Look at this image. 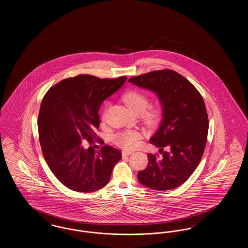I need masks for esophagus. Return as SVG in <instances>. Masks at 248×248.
Listing matches in <instances>:
<instances>
[{
	"label": "esophagus",
	"instance_id": "esophagus-1",
	"mask_svg": "<svg viewBox=\"0 0 248 248\" xmlns=\"http://www.w3.org/2000/svg\"><path fill=\"white\" fill-rule=\"evenodd\" d=\"M134 154V153H133L132 151H123V152H122L123 156H128V155H131V154Z\"/></svg>",
	"mask_w": 248,
	"mask_h": 248
}]
</instances>
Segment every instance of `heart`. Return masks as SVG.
Returning <instances> with one entry per match:
<instances>
[{
  "label": "heart",
  "instance_id": "obj_1",
  "mask_svg": "<svg viewBox=\"0 0 248 248\" xmlns=\"http://www.w3.org/2000/svg\"><path fill=\"white\" fill-rule=\"evenodd\" d=\"M122 98L130 109L136 114H140L142 121L149 125L158 124L162 118V108L159 105H149L150 97L142 91L131 90L123 94ZM111 139L119 147L124 150H133L139 145L142 134L137 129L121 130L113 134Z\"/></svg>",
  "mask_w": 248,
  "mask_h": 248
}]
</instances>
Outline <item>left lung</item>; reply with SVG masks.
Listing matches in <instances>:
<instances>
[{"label":"left lung","instance_id":"8db88e82","mask_svg":"<svg viewBox=\"0 0 248 248\" xmlns=\"http://www.w3.org/2000/svg\"><path fill=\"white\" fill-rule=\"evenodd\" d=\"M128 82L158 95L163 121L150 141L160 151L170 149L162 157L148 154V166L138 178L156 190L179 187L199 165L206 145L209 123L203 99L185 77L167 69L131 77Z\"/></svg>","mask_w":248,"mask_h":248}]
</instances>
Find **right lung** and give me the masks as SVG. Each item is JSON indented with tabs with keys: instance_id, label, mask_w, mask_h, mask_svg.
I'll use <instances>...</instances> for the list:
<instances>
[{
	"instance_id": "obj_1",
	"label": "right lung",
	"mask_w": 248,
	"mask_h": 248,
	"mask_svg": "<svg viewBox=\"0 0 248 248\" xmlns=\"http://www.w3.org/2000/svg\"><path fill=\"white\" fill-rule=\"evenodd\" d=\"M126 79L81 74L60 81L45 94L38 116L39 140L50 170L67 188L78 192L102 189L122 159L113 147L104 145L96 151L94 146L85 149L82 141L94 143L102 101Z\"/></svg>"
}]
</instances>
